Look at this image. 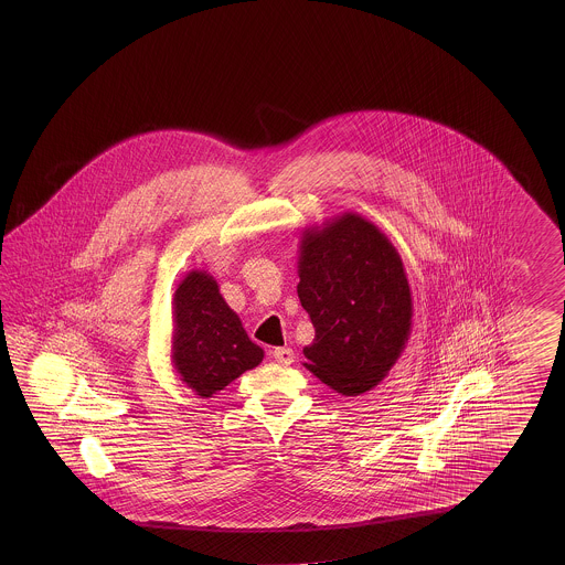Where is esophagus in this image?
<instances>
[{
	"label": "esophagus",
	"mask_w": 565,
	"mask_h": 565,
	"mask_svg": "<svg viewBox=\"0 0 565 565\" xmlns=\"http://www.w3.org/2000/svg\"><path fill=\"white\" fill-rule=\"evenodd\" d=\"M273 358L280 365H292L295 363V351L290 348H277L273 351Z\"/></svg>",
	"instance_id": "esophagus-1"
}]
</instances>
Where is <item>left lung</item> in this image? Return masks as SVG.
Returning a JSON list of instances; mask_svg holds the SVG:
<instances>
[{
    "label": "left lung",
    "mask_w": 565,
    "mask_h": 565,
    "mask_svg": "<svg viewBox=\"0 0 565 565\" xmlns=\"http://www.w3.org/2000/svg\"><path fill=\"white\" fill-rule=\"evenodd\" d=\"M299 292L315 339L305 367L341 396L384 380L412 331V292L394 244L373 222L345 212L305 228Z\"/></svg>",
    "instance_id": "1"
}]
</instances>
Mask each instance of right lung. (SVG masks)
Masks as SVG:
<instances>
[{"label":"right lung","mask_w":565,"mask_h":565,"mask_svg":"<svg viewBox=\"0 0 565 565\" xmlns=\"http://www.w3.org/2000/svg\"><path fill=\"white\" fill-rule=\"evenodd\" d=\"M265 358L241 317L220 295L216 278L192 270L173 292L171 363L195 396L212 397Z\"/></svg>","instance_id":"right-lung-1"}]
</instances>
